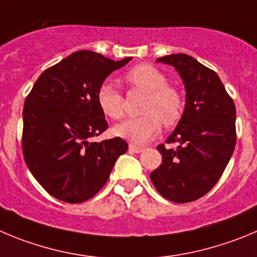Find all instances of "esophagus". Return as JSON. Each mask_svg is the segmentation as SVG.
<instances>
[{
  "instance_id": "obj_1",
  "label": "esophagus",
  "mask_w": 257,
  "mask_h": 257,
  "mask_svg": "<svg viewBox=\"0 0 257 257\" xmlns=\"http://www.w3.org/2000/svg\"><path fill=\"white\" fill-rule=\"evenodd\" d=\"M129 151H132V152H134V153H141V152H143V148L137 147V146H134V145H131L129 146Z\"/></svg>"
}]
</instances>
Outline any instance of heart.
Returning <instances> with one entry per match:
<instances>
[{
	"mask_svg": "<svg viewBox=\"0 0 257 257\" xmlns=\"http://www.w3.org/2000/svg\"><path fill=\"white\" fill-rule=\"evenodd\" d=\"M125 80L147 93L142 116L131 117L114 126V134L133 145H145L161 132L162 123L172 126L184 111V100L179 91L169 86L167 77L151 64H138L126 72ZM96 100L101 111L111 119L123 116V96L109 81L100 85Z\"/></svg>",
	"mask_w": 257,
	"mask_h": 257,
	"instance_id": "heart-1",
	"label": "heart"
}]
</instances>
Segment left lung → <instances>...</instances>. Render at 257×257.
<instances>
[{"label":"left lung","mask_w":257,"mask_h":257,"mask_svg":"<svg viewBox=\"0 0 257 257\" xmlns=\"http://www.w3.org/2000/svg\"><path fill=\"white\" fill-rule=\"evenodd\" d=\"M172 66L185 86V107L167 143L157 147L162 164L151 172L156 190L174 203L208 193L228 165L236 146V107L218 74L188 54L156 59Z\"/></svg>","instance_id":"left-lung-1"}]
</instances>
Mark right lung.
I'll return each mask as SVG.
<instances>
[{"mask_svg": "<svg viewBox=\"0 0 257 257\" xmlns=\"http://www.w3.org/2000/svg\"><path fill=\"white\" fill-rule=\"evenodd\" d=\"M91 50H78L45 69L24 104L23 153L38 183L66 203L92 198L107 181L117 157L128 151L116 137L90 138L106 131L96 93L111 72L125 66Z\"/></svg>", "mask_w": 257, "mask_h": 257, "instance_id": "add662e5", "label": "right lung"}]
</instances>
